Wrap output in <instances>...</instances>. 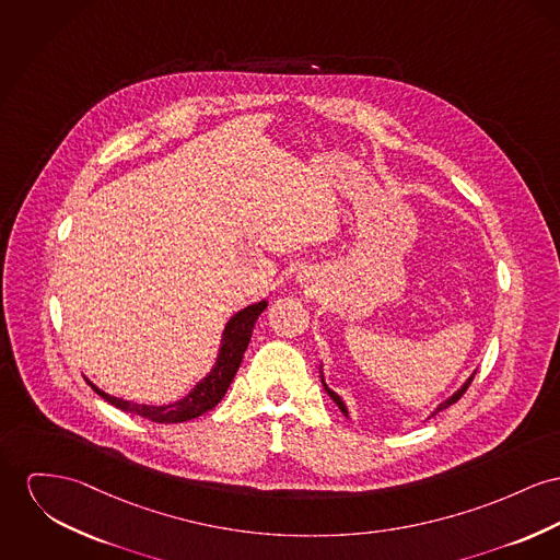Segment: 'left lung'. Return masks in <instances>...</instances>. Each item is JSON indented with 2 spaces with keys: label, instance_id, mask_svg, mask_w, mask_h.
<instances>
[{
  "label": "left lung",
  "instance_id": "8db88e82",
  "mask_svg": "<svg viewBox=\"0 0 560 560\" xmlns=\"http://www.w3.org/2000/svg\"><path fill=\"white\" fill-rule=\"evenodd\" d=\"M471 382H474V375H471V377H469V380H467V382H465V386H463V388H460V390H458V393H454V395H452V397H450V399H447L446 404H442V406H440V408H438V410H435V413H438V411L446 410V408H450V406H452V404H456V401H458V399H460V397H463V395H465V393H467V388H469V386H471ZM323 384H325V382H323ZM325 388H327V386H325ZM327 393H329V395H331V399H334V401H336L337 408H339V410L343 411V413H346V416H348V411H346V406H343V401H341V399H339V397H337L336 393H334V390H329V388H327Z\"/></svg>",
  "mask_w": 560,
  "mask_h": 560
}]
</instances>
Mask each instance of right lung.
I'll list each match as a JSON object with an SVG mask.
<instances>
[{
    "instance_id": "obj_1",
    "label": "right lung",
    "mask_w": 560,
    "mask_h": 560,
    "mask_svg": "<svg viewBox=\"0 0 560 560\" xmlns=\"http://www.w3.org/2000/svg\"><path fill=\"white\" fill-rule=\"evenodd\" d=\"M267 307V301H259L255 305L244 307L242 312H237L224 327L223 346H221V354L219 361L214 365V370L208 373L185 399H180L178 404L172 406H138V404H129L122 399H116L106 395L104 390L95 388V393L100 397H104L108 404H113L114 408L127 411V413H136L140 418H147L150 422H159V424H174V422H187L190 418H197L206 411L212 410L219 406V401L223 399L231 380L235 372L240 370L242 357L248 348V341L253 336L255 323L261 316L262 310Z\"/></svg>"
}]
</instances>
